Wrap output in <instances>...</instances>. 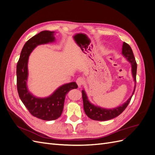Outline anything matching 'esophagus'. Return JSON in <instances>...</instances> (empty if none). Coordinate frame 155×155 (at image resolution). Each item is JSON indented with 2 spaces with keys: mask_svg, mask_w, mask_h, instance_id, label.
<instances>
[{
  "mask_svg": "<svg viewBox=\"0 0 155 155\" xmlns=\"http://www.w3.org/2000/svg\"><path fill=\"white\" fill-rule=\"evenodd\" d=\"M76 83L78 84V85L79 87H81L84 83H85V79H84L83 78H78L76 80Z\"/></svg>",
  "mask_w": 155,
  "mask_h": 155,
  "instance_id": "obj_1",
  "label": "esophagus"
}]
</instances>
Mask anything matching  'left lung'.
Listing matches in <instances>:
<instances>
[{
  "instance_id": "left-lung-1",
  "label": "left lung",
  "mask_w": 155,
  "mask_h": 155,
  "mask_svg": "<svg viewBox=\"0 0 155 155\" xmlns=\"http://www.w3.org/2000/svg\"><path fill=\"white\" fill-rule=\"evenodd\" d=\"M122 54L124 55V57L127 59L128 61H129L131 64V66H132L133 77L134 78V81L136 84V81H137L136 76H137V62H136L133 50L131 49L130 46L127 43H125V42H124L122 46ZM135 88L136 85L134 86L133 94L131 95V96L129 98L128 100L127 101L125 104H124L122 105H120L118 107L114 108V109H104V108L97 107L92 104L91 103L88 101L85 91L83 90L82 98L83 101V108L85 114L87 115L88 118L97 121H106L116 118V117L119 116L121 113H122L123 111L126 109V107L129 105L131 97H132L133 95L134 94Z\"/></svg>"
}]
</instances>
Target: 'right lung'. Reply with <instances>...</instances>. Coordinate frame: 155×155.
<instances>
[{"label": "right lung", "instance_id": "right-lung-1", "mask_svg": "<svg viewBox=\"0 0 155 155\" xmlns=\"http://www.w3.org/2000/svg\"><path fill=\"white\" fill-rule=\"evenodd\" d=\"M54 31L45 30L32 37L23 46L17 64V87L20 99L32 116L46 121L54 120L61 116L66 94L70 90L78 87L76 82L64 84L51 96L45 98L36 97L28 90L26 82L29 55L37 46L54 41Z\"/></svg>", "mask_w": 155, "mask_h": 155}]
</instances>
